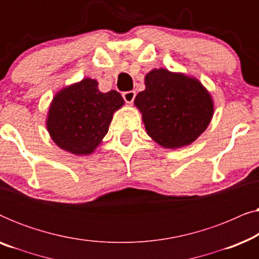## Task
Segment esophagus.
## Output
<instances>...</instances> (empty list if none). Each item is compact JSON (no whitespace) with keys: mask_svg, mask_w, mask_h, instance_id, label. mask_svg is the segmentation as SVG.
Returning a JSON list of instances; mask_svg holds the SVG:
<instances>
[{"mask_svg":"<svg viewBox=\"0 0 259 259\" xmlns=\"http://www.w3.org/2000/svg\"><path fill=\"white\" fill-rule=\"evenodd\" d=\"M122 98L127 104H132L134 98H136V92L134 91H130V92H123L122 93Z\"/></svg>","mask_w":259,"mask_h":259,"instance_id":"esophagus-1","label":"esophagus"}]
</instances>
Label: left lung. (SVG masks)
<instances>
[{
  "label": "left lung",
  "mask_w": 259,
  "mask_h": 259,
  "mask_svg": "<svg viewBox=\"0 0 259 259\" xmlns=\"http://www.w3.org/2000/svg\"><path fill=\"white\" fill-rule=\"evenodd\" d=\"M134 105L148 137L169 150L196 141L214 112L212 95L199 80L166 68L146 74L145 91L138 93Z\"/></svg>",
  "instance_id": "8db88e82"
}]
</instances>
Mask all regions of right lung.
<instances>
[{
    "label": "right lung",
    "mask_w": 259,
    "mask_h": 259,
    "mask_svg": "<svg viewBox=\"0 0 259 259\" xmlns=\"http://www.w3.org/2000/svg\"><path fill=\"white\" fill-rule=\"evenodd\" d=\"M98 81L84 77L63 87L49 105L46 127L61 150L90 155L108 132L113 114L125 104L120 93L99 91Z\"/></svg>",
    "instance_id": "obj_1"
}]
</instances>
